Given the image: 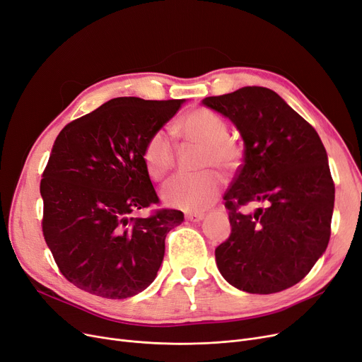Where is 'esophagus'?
<instances>
[{
	"instance_id": "esophagus-1",
	"label": "esophagus",
	"mask_w": 362,
	"mask_h": 362,
	"mask_svg": "<svg viewBox=\"0 0 362 362\" xmlns=\"http://www.w3.org/2000/svg\"><path fill=\"white\" fill-rule=\"evenodd\" d=\"M186 218L189 220V222H199V220L204 218V213H187Z\"/></svg>"
}]
</instances>
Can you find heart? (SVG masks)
<instances>
[{
  "label": "heart",
  "instance_id": "b5f03b06",
  "mask_svg": "<svg viewBox=\"0 0 362 362\" xmlns=\"http://www.w3.org/2000/svg\"><path fill=\"white\" fill-rule=\"evenodd\" d=\"M176 133L185 142L201 146L197 175H177L170 179L161 191L165 204L185 211H202L222 192L223 179L217 171L206 170L217 167L225 173H233L241 165L243 149L229 137L226 121L209 107H197L187 112L176 125ZM142 158L149 176L161 180L176 164V146L171 136L158 130L145 142Z\"/></svg>",
  "mask_w": 362,
  "mask_h": 362
}]
</instances>
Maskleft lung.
<instances>
[{"label":"left lung","mask_w":362,"mask_h":362,"mask_svg":"<svg viewBox=\"0 0 362 362\" xmlns=\"http://www.w3.org/2000/svg\"><path fill=\"white\" fill-rule=\"evenodd\" d=\"M202 103L228 117L244 140V163L223 199L232 226L214 255L230 286L253 294L303 279L332 235L334 182L315 129L278 94L243 87ZM262 204L255 214L243 209Z\"/></svg>","instance_id":"left-lung-1"}]
</instances>
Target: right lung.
<instances>
[{
	"mask_svg": "<svg viewBox=\"0 0 362 362\" xmlns=\"http://www.w3.org/2000/svg\"><path fill=\"white\" fill-rule=\"evenodd\" d=\"M185 99L117 98L59 133L40 191L42 235L59 271L78 288L127 298L155 279L165 237L183 213L158 206L142 152Z\"/></svg>",
	"mask_w": 362,
	"mask_h": 362,
	"instance_id": "add662e5",
	"label": "right lung"
}]
</instances>
